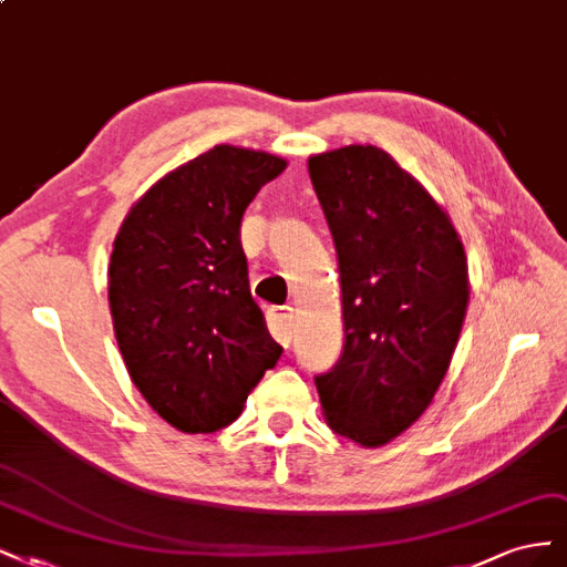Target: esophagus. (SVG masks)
Here are the masks:
<instances>
[{
	"label": "esophagus",
	"instance_id": "esophagus-1",
	"mask_svg": "<svg viewBox=\"0 0 567 567\" xmlns=\"http://www.w3.org/2000/svg\"><path fill=\"white\" fill-rule=\"evenodd\" d=\"M295 322H297L295 310L287 308V306H272L268 310V330H270L272 339L280 341L285 349L291 343V334H295Z\"/></svg>",
	"mask_w": 567,
	"mask_h": 567
}]
</instances>
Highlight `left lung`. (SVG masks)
Instances as JSON below:
<instances>
[{
	"instance_id": "1",
	"label": "left lung",
	"mask_w": 567,
	"mask_h": 567,
	"mask_svg": "<svg viewBox=\"0 0 567 567\" xmlns=\"http://www.w3.org/2000/svg\"><path fill=\"white\" fill-rule=\"evenodd\" d=\"M332 230L346 343L316 377L327 426L381 447L426 412L468 306L462 237L431 193L377 145L308 157Z\"/></svg>"
}]
</instances>
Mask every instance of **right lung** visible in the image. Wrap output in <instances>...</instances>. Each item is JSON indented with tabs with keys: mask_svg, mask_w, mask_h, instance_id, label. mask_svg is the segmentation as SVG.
<instances>
[{
	"mask_svg": "<svg viewBox=\"0 0 567 567\" xmlns=\"http://www.w3.org/2000/svg\"><path fill=\"white\" fill-rule=\"evenodd\" d=\"M287 159L214 145L164 174L124 216L107 303L126 372L167 424L214 433L282 355L251 299L245 209Z\"/></svg>",
	"mask_w": 567,
	"mask_h": 567,
	"instance_id": "add662e5",
	"label": "right lung"
}]
</instances>
